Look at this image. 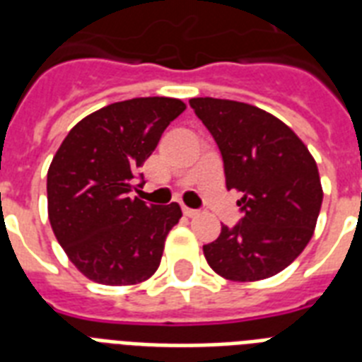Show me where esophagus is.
Returning <instances> with one entry per match:
<instances>
[{"label": "esophagus", "instance_id": "34e87169", "mask_svg": "<svg viewBox=\"0 0 362 362\" xmlns=\"http://www.w3.org/2000/svg\"><path fill=\"white\" fill-rule=\"evenodd\" d=\"M182 212H184V216H186V218H195V216L199 214L197 210H193V209H187V206H184V209H182Z\"/></svg>", "mask_w": 362, "mask_h": 362}]
</instances>
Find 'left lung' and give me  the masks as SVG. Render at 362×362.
<instances>
[{"instance_id": "1", "label": "left lung", "mask_w": 362, "mask_h": 362, "mask_svg": "<svg viewBox=\"0 0 362 362\" xmlns=\"http://www.w3.org/2000/svg\"><path fill=\"white\" fill-rule=\"evenodd\" d=\"M192 109L220 146L227 189L242 193V220L203 246L216 274L259 281L278 274L314 235L320 170L297 133L267 110L231 99L193 98Z\"/></svg>"}]
</instances>
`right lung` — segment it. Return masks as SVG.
<instances>
[{"mask_svg":"<svg viewBox=\"0 0 362 362\" xmlns=\"http://www.w3.org/2000/svg\"><path fill=\"white\" fill-rule=\"evenodd\" d=\"M186 110L175 98L107 105L67 133L47 175L48 220L88 280L133 286L158 270L165 238L182 218L176 203L148 206L133 180L161 133Z\"/></svg>","mask_w":362,"mask_h":362,"instance_id":"obj_1","label":"right lung"}]
</instances>
